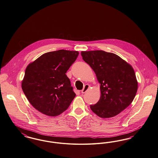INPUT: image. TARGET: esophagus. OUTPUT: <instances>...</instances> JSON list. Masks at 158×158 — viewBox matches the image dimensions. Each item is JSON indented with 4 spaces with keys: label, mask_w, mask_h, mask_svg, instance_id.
<instances>
[{
    "label": "esophagus",
    "mask_w": 158,
    "mask_h": 158,
    "mask_svg": "<svg viewBox=\"0 0 158 158\" xmlns=\"http://www.w3.org/2000/svg\"><path fill=\"white\" fill-rule=\"evenodd\" d=\"M89 88H90V86H89V85H85L84 88L82 90V91H81V93H82V94H85V92L88 90Z\"/></svg>",
    "instance_id": "esophagus-1"
}]
</instances>
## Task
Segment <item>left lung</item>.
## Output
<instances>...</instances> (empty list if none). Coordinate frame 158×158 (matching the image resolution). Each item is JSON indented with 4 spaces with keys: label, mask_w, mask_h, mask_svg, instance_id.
I'll list each match as a JSON object with an SVG mask.
<instances>
[{
    "label": "left lung",
    "mask_w": 158,
    "mask_h": 158,
    "mask_svg": "<svg viewBox=\"0 0 158 158\" xmlns=\"http://www.w3.org/2000/svg\"><path fill=\"white\" fill-rule=\"evenodd\" d=\"M83 60L95 72L101 84V97L91 110L102 118L120 114L132 102L138 81L132 66L117 55L103 51H82Z\"/></svg>",
    "instance_id": "1"
}]
</instances>
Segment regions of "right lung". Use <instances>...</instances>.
<instances>
[{
    "label": "right lung",
    "instance_id": "obj_1",
    "mask_svg": "<svg viewBox=\"0 0 158 158\" xmlns=\"http://www.w3.org/2000/svg\"><path fill=\"white\" fill-rule=\"evenodd\" d=\"M78 55L63 49L47 52L27 65L22 88L38 111L56 116L69 106L76 94L66 73Z\"/></svg>",
    "mask_w": 158,
    "mask_h": 158
}]
</instances>
